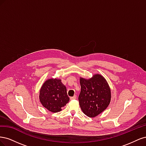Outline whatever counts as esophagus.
Wrapping results in <instances>:
<instances>
[{
	"instance_id": "esophagus-1",
	"label": "esophagus",
	"mask_w": 146,
	"mask_h": 146,
	"mask_svg": "<svg viewBox=\"0 0 146 146\" xmlns=\"http://www.w3.org/2000/svg\"><path fill=\"white\" fill-rule=\"evenodd\" d=\"M76 99H77V96L76 95H74L73 97H71V98H70V99H71V100Z\"/></svg>"
}]
</instances>
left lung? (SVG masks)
<instances>
[{"mask_svg":"<svg viewBox=\"0 0 146 146\" xmlns=\"http://www.w3.org/2000/svg\"><path fill=\"white\" fill-rule=\"evenodd\" d=\"M81 91L78 101L82 111L90 117H96L108 107L111 91L108 83L100 74L90 79L80 78Z\"/></svg>","mask_w":146,"mask_h":146,"instance_id":"1","label":"left lung"}]
</instances>
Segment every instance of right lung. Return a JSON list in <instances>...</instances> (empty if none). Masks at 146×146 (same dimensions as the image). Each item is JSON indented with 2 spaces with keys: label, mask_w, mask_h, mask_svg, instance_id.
Returning a JSON list of instances; mask_svg holds the SVG:
<instances>
[{
  "label": "right lung",
  "mask_w": 146,
  "mask_h": 146,
  "mask_svg": "<svg viewBox=\"0 0 146 146\" xmlns=\"http://www.w3.org/2000/svg\"><path fill=\"white\" fill-rule=\"evenodd\" d=\"M39 98L43 107L53 113L60 111L69 101L66 86L58 78L48 79L44 83Z\"/></svg>",
  "instance_id": "1"
}]
</instances>
